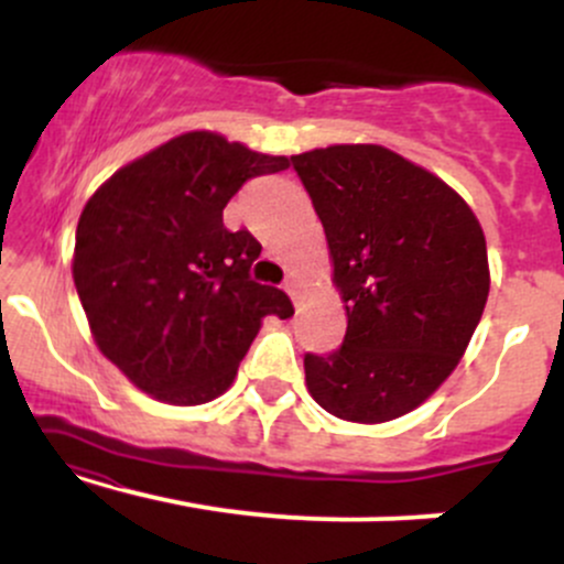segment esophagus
I'll use <instances>...</instances> for the list:
<instances>
[{
	"label": "esophagus",
	"instance_id": "obj_1",
	"mask_svg": "<svg viewBox=\"0 0 564 564\" xmlns=\"http://www.w3.org/2000/svg\"><path fill=\"white\" fill-rule=\"evenodd\" d=\"M283 289H286V294L291 296V300L296 302V294H300V286H296V281H294V278H289V281H286V286H283Z\"/></svg>",
	"mask_w": 564,
	"mask_h": 564
}]
</instances>
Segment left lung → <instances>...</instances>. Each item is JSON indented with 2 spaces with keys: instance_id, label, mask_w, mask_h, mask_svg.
<instances>
[{
  "instance_id": "1",
  "label": "left lung",
  "mask_w": 564,
  "mask_h": 564,
  "mask_svg": "<svg viewBox=\"0 0 564 564\" xmlns=\"http://www.w3.org/2000/svg\"><path fill=\"white\" fill-rule=\"evenodd\" d=\"M326 230L345 345L304 355L323 411L384 424L419 408L467 352L490 291L480 219L448 183L373 142L291 156Z\"/></svg>"
}]
</instances>
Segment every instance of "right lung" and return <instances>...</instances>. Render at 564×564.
I'll return each instance as SVG.
<instances>
[{
	"label": "right lung",
	"instance_id": "add662e5",
	"mask_svg": "<svg viewBox=\"0 0 564 564\" xmlns=\"http://www.w3.org/2000/svg\"><path fill=\"white\" fill-rule=\"evenodd\" d=\"M289 170L212 129L177 134L113 172L84 204L70 273L97 349L170 405L209 403L232 384L268 315H294L251 281L262 246L223 209L249 177Z\"/></svg>",
	"mask_w": 564,
	"mask_h": 564
}]
</instances>
